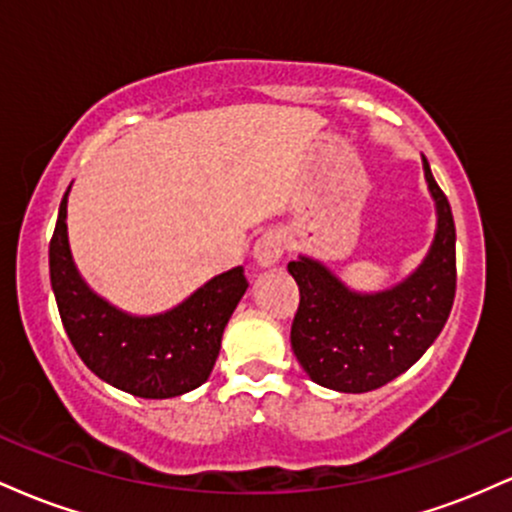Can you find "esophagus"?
Listing matches in <instances>:
<instances>
[{
	"instance_id": "34e87169",
	"label": "esophagus",
	"mask_w": 512,
	"mask_h": 512,
	"mask_svg": "<svg viewBox=\"0 0 512 512\" xmlns=\"http://www.w3.org/2000/svg\"><path fill=\"white\" fill-rule=\"evenodd\" d=\"M284 248H286V238L281 236L279 231H267L257 238L255 248H252V257H255V262L260 264V267H272V264L281 260Z\"/></svg>"
}]
</instances>
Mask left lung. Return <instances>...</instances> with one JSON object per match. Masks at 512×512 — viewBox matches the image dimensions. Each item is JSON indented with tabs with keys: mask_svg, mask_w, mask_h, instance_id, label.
<instances>
[{
	"mask_svg": "<svg viewBox=\"0 0 512 512\" xmlns=\"http://www.w3.org/2000/svg\"><path fill=\"white\" fill-rule=\"evenodd\" d=\"M424 178L436 202V236L424 262L399 284L358 293L313 257L289 262L301 291L291 349L313 383L354 395L378 390L414 366L448 322L457 284L455 221L426 156Z\"/></svg>",
	"mask_w": 512,
	"mask_h": 512,
	"instance_id": "obj_1",
	"label": "left lung"
}]
</instances>
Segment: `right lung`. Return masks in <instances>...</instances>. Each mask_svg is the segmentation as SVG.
<instances>
[{"label": "right lung", "mask_w": 512, "mask_h": 512, "mask_svg": "<svg viewBox=\"0 0 512 512\" xmlns=\"http://www.w3.org/2000/svg\"><path fill=\"white\" fill-rule=\"evenodd\" d=\"M64 192L50 240V284L67 337L81 361L117 390L144 399L185 395L207 383L233 310L248 291L243 267H233L156 315L115 308L76 269L67 236Z\"/></svg>", "instance_id": "1"}]
</instances>
